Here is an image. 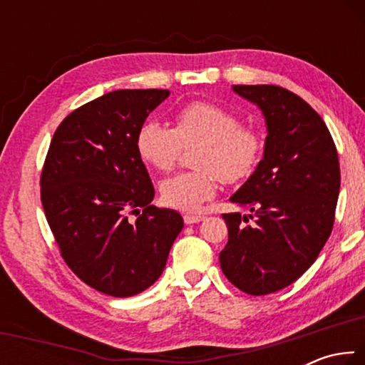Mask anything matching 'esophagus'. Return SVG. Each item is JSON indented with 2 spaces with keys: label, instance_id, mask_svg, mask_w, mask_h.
Returning a JSON list of instances; mask_svg holds the SVG:
<instances>
[{
  "label": "esophagus",
  "instance_id": "obj_1",
  "mask_svg": "<svg viewBox=\"0 0 365 365\" xmlns=\"http://www.w3.org/2000/svg\"><path fill=\"white\" fill-rule=\"evenodd\" d=\"M202 219V215H196V214H185L183 215V220H185V224H197V222H201Z\"/></svg>",
  "mask_w": 365,
  "mask_h": 365
}]
</instances>
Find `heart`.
<instances>
[{
	"label": "heart",
	"mask_w": 365,
	"mask_h": 365,
	"mask_svg": "<svg viewBox=\"0 0 365 365\" xmlns=\"http://www.w3.org/2000/svg\"><path fill=\"white\" fill-rule=\"evenodd\" d=\"M195 145L191 164L196 169L165 178L159 188L164 205L178 211L200 209L214 196L217 180L238 183L248 178L262 154L261 135L211 101H193L177 109L172 128L148 120L135 137L141 160L159 172H169L182 148Z\"/></svg>",
	"instance_id": "obj_1"
}]
</instances>
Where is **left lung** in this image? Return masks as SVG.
Returning <instances> with one entry per match:
<instances>
[{
  "label": "left lung",
  "instance_id": "1",
  "mask_svg": "<svg viewBox=\"0 0 365 365\" xmlns=\"http://www.w3.org/2000/svg\"><path fill=\"white\" fill-rule=\"evenodd\" d=\"M233 91L262 110L267 137L262 160L230 197L250 214L222 215L228 242L219 261L235 287L262 296L292 285L322 251L335 222L339 163L322 117L302 98L277 85Z\"/></svg>",
  "mask_w": 365,
  "mask_h": 365
}]
</instances>
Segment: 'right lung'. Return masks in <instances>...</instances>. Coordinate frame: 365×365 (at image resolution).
<instances>
[{"instance_id": "right-lung-1", "label": "right lung", "mask_w": 365, "mask_h": 365, "mask_svg": "<svg viewBox=\"0 0 365 365\" xmlns=\"http://www.w3.org/2000/svg\"><path fill=\"white\" fill-rule=\"evenodd\" d=\"M169 90H115L61 122L41 170V205L61 256L86 285L115 298L156 282L182 215L151 205L135 137ZM138 219L130 221L128 215Z\"/></svg>"}]
</instances>
